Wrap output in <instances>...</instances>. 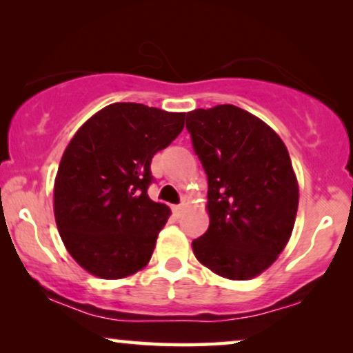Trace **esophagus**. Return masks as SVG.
Instances as JSON below:
<instances>
[{
    "mask_svg": "<svg viewBox=\"0 0 353 353\" xmlns=\"http://www.w3.org/2000/svg\"><path fill=\"white\" fill-rule=\"evenodd\" d=\"M183 209H185V204H178V205H173V212H175V215H180Z\"/></svg>",
    "mask_w": 353,
    "mask_h": 353,
    "instance_id": "34e87169",
    "label": "esophagus"
}]
</instances>
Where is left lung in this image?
Segmentation results:
<instances>
[{
    "label": "left lung",
    "mask_w": 353,
    "mask_h": 353,
    "mask_svg": "<svg viewBox=\"0 0 353 353\" xmlns=\"http://www.w3.org/2000/svg\"><path fill=\"white\" fill-rule=\"evenodd\" d=\"M192 149L207 175L210 225L192 241L196 259L228 279H250L291 238L299 188L281 138L233 104L186 115Z\"/></svg>",
    "instance_id": "left-lung-1"
}]
</instances>
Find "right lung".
<instances>
[{"mask_svg":"<svg viewBox=\"0 0 353 353\" xmlns=\"http://www.w3.org/2000/svg\"><path fill=\"white\" fill-rule=\"evenodd\" d=\"M183 112L110 104L81 125L61 159L54 216L75 262L119 279L146 267L170 210L151 201L154 154L185 127Z\"/></svg>","mask_w":353,"mask_h":353,"instance_id":"right-lung-1","label":"right lung"}]
</instances>
